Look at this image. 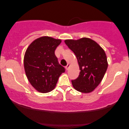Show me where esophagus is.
Instances as JSON below:
<instances>
[{"mask_svg":"<svg viewBox=\"0 0 129 129\" xmlns=\"http://www.w3.org/2000/svg\"><path fill=\"white\" fill-rule=\"evenodd\" d=\"M69 66H70V64H69V63H68V64H67L66 66V70H68V69H69Z\"/></svg>","mask_w":129,"mask_h":129,"instance_id":"esophagus-1","label":"esophagus"}]
</instances>
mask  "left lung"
I'll return each mask as SVG.
<instances>
[{
	"instance_id": "1",
	"label": "left lung",
	"mask_w": 129,
	"mask_h": 129,
	"mask_svg": "<svg viewBox=\"0 0 129 129\" xmlns=\"http://www.w3.org/2000/svg\"><path fill=\"white\" fill-rule=\"evenodd\" d=\"M64 42L75 54L80 70L79 77L72 80V85L80 92H91L101 82L108 67L105 51L87 38L65 40Z\"/></svg>"
}]
</instances>
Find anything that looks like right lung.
Here are the masks:
<instances>
[{"label":"right lung","instance_id":"1","mask_svg":"<svg viewBox=\"0 0 129 129\" xmlns=\"http://www.w3.org/2000/svg\"><path fill=\"white\" fill-rule=\"evenodd\" d=\"M60 39L43 36L35 40L24 56V68L30 83L40 93H48L55 87L59 77L65 72L54 54Z\"/></svg>","mask_w":129,"mask_h":129}]
</instances>
